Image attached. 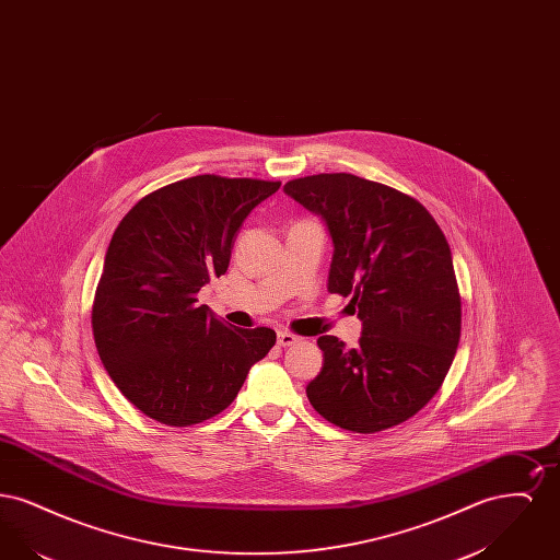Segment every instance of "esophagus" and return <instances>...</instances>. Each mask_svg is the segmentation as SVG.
<instances>
[{
	"instance_id": "obj_1",
	"label": "esophagus",
	"mask_w": 560,
	"mask_h": 560,
	"mask_svg": "<svg viewBox=\"0 0 560 560\" xmlns=\"http://www.w3.org/2000/svg\"><path fill=\"white\" fill-rule=\"evenodd\" d=\"M298 342V336L292 334V331H288V329H281L279 334H277V345L279 347H292Z\"/></svg>"
}]
</instances>
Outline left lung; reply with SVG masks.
I'll return each mask as SVG.
<instances>
[{"label":"left lung","mask_w":560,"mask_h":560,"mask_svg":"<svg viewBox=\"0 0 560 560\" xmlns=\"http://www.w3.org/2000/svg\"><path fill=\"white\" fill-rule=\"evenodd\" d=\"M283 190L319 213L334 241L327 290L350 295L359 347L320 336V373L306 386L336 427L372 434L416 416L452 368L462 298L452 249L427 208L397 188L352 174H315Z\"/></svg>","instance_id":"obj_1"}]
</instances>
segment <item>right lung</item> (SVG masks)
Listing matches in <instances>:
<instances>
[{"label": "right lung", "instance_id": "add662e5", "mask_svg": "<svg viewBox=\"0 0 560 560\" xmlns=\"http://www.w3.org/2000/svg\"><path fill=\"white\" fill-rule=\"evenodd\" d=\"M281 183L201 174L144 195L108 243L92 331L121 395L165 427L224 411L275 347L270 327L215 319L197 292L226 272L243 220Z\"/></svg>", "mask_w": 560, "mask_h": 560}]
</instances>
